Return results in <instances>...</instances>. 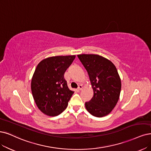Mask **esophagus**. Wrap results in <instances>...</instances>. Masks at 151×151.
Wrapping results in <instances>:
<instances>
[{
  "label": "esophagus",
  "instance_id": "1",
  "mask_svg": "<svg viewBox=\"0 0 151 151\" xmlns=\"http://www.w3.org/2000/svg\"><path fill=\"white\" fill-rule=\"evenodd\" d=\"M83 89V85H80L79 86H78V90H79V91H80V90H81Z\"/></svg>",
  "mask_w": 151,
  "mask_h": 151
}]
</instances>
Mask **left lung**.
<instances>
[{
  "label": "left lung",
  "instance_id": "left-lung-1",
  "mask_svg": "<svg viewBox=\"0 0 151 151\" xmlns=\"http://www.w3.org/2000/svg\"><path fill=\"white\" fill-rule=\"evenodd\" d=\"M86 70L93 90V96L85 103L91 115L101 118L109 114L118 103L121 81L114 65L102 56L94 54L78 55Z\"/></svg>",
  "mask_w": 151,
  "mask_h": 151
}]
</instances>
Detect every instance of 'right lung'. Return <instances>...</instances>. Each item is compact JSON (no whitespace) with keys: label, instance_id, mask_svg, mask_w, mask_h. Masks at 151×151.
I'll list each match as a JSON object with an SVG mask.
<instances>
[{"label":"right lung","instance_id":"1","mask_svg":"<svg viewBox=\"0 0 151 151\" xmlns=\"http://www.w3.org/2000/svg\"><path fill=\"white\" fill-rule=\"evenodd\" d=\"M75 55L55 56L42 60L33 75L31 90L38 108L49 116L61 114L74 93L67 85L64 74Z\"/></svg>","mask_w":151,"mask_h":151}]
</instances>
